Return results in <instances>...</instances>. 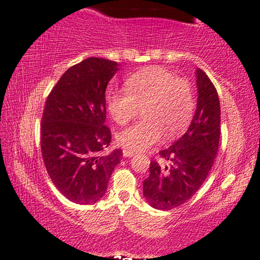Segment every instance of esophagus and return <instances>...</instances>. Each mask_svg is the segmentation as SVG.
Returning a JSON list of instances; mask_svg holds the SVG:
<instances>
[{
  "instance_id": "1",
  "label": "esophagus",
  "mask_w": 260,
  "mask_h": 260,
  "mask_svg": "<svg viewBox=\"0 0 260 260\" xmlns=\"http://www.w3.org/2000/svg\"><path fill=\"white\" fill-rule=\"evenodd\" d=\"M133 155H136L133 151H129V150H123V157L124 158H129V157H133Z\"/></svg>"
}]
</instances>
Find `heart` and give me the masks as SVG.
<instances>
[{
  "mask_svg": "<svg viewBox=\"0 0 260 260\" xmlns=\"http://www.w3.org/2000/svg\"><path fill=\"white\" fill-rule=\"evenodd\" d=\"M124 90H109L106 103L109 115L123 124L143 108L144 121L120 131L116 140L120 146L139 152L168 137L182 134L188 128L195 112L192 88L186 79L177 78L160 67H148L131 75L124 81Z\"/></svg>",
  "mask_w": 260,
  "mask_h": 260,
  "instance_id": "obj_1",
  "label": "heart"
}]
</instances>
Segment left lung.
I'll use <instances>...</instances> for the list:
<instances>
[{
  "mask_svg": "<svg viewBox=\"0 0 260 260\" xmlns=\"http://www.w3.org/2000/svg\"><path fill=\"white\" fill-rule=\"evenodd\" d=\"M197 103L186 132L159 152L168 164L152 161L144 181L145 200L154 209L170 210L186 202L206 181L220 141V101L205 72L196 69Z\"/></svg>",
  "mask_w": 260,
  "mask_h": 260,
  "instance_id": "left-lung-1",
  "label": "left lung"
}]
</instances>
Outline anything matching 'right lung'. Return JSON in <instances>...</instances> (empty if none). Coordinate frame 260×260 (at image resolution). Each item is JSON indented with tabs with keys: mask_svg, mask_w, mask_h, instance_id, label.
<instances>
[{
	"mask_svg": "<svg viewBox=\"0 0 260 260\" xmlns=\"http://www.w3.org/2000/svg\"><path fill=\"white\" fill-rule=\"evenodd\" d=\"M116 61L88 58L65 71L45 103L41 152L57 189L72 202L94 205L107 192L122 151L108 154L106 88L119 71Z\"/></svg>",
	"mask_w": 260,
	"mask_h": 260,
	"instance_id": "right-lung-1",
	"label": "right lung"
}]
</instances>
